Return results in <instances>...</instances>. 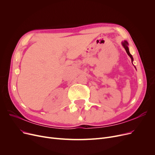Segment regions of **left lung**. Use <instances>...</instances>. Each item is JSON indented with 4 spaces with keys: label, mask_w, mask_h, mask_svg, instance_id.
<instances>
[{
    "label": "left lung",
    "mask_w": 155,
    "mask_h": 155,
    "mask_svg": "<svg viewBox=\"0 0 155 155\" xmlns=\"http://www.w3.org/2000/svg\"><path fill=\"white\" fill-rule=\"evenodd\" d=\"M122 45H123V47L124 48V49L126 50V53H127V54L130 56V58H131V61H133V56L130 54V53H129V48H128V46H127V45H128V43L126 41H124V42H122Z\"/></svg>",
    "instance_id": "obj_1"
}]
</instances>
